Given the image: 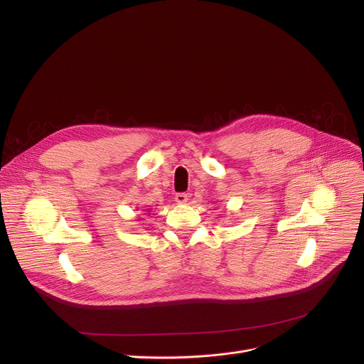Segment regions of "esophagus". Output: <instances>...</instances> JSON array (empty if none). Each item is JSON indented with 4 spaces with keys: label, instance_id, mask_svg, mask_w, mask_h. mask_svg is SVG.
<instances>
[{
    "label": "esophagus",
    "instance_id": "1",
    "mask_svg": "<svg viewBox=\"0 0 364 364\" xmlns=\"http://www.w3.org/2000/svg\"><path fill=\"white\" fill-rule=\"evenodd\" d=\"M174 199H176L177 203H186L188 200V195H187V193H177Z\"/></svg>",
    "mask_w": 364,
    "mask_h": 364
}]
</instances>
